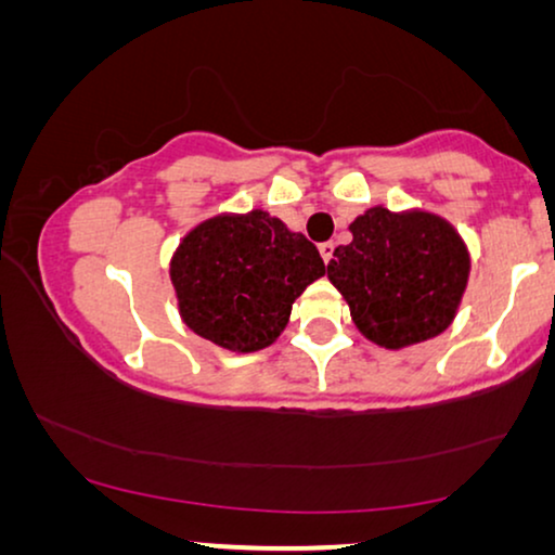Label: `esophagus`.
I'll list each match as a JSON object with an SVG mask.
<instances>
[{
	"label": "esophagus",
	"instance_id": "obj_1",
	"mask_svg": "<svg viewBox=\"0 0 555 555\" xmlns=\"http://www.w3.org/2000/svg\"><path fill=\"white\" fill-rule=\"evenodd\" d=\"M319 254H322L324 263H330V261H332V256H334V244H332V241H326V244L319 246Z\"/></svg>",
	"mask_w": 555,
	"mask_h": 555
}]
</instances>
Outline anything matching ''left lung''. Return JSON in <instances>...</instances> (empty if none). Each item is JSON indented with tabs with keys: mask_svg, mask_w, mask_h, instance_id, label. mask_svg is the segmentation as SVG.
I'll use <instances>...</instances> for the list:
<instances>
[{
	"mask_svg": "<svg viewBox=\"0 0 555 555\" xmlns=\"http://www.w3.org/2000/svg\"><path fill=\"white\" fill-rule=\"evenodd\" d=\"M334 248L326 276L374 345L404 349L455 322L470 279V251L448 218L423 208H366Z\"/></svg>",
	"mask_w": 555,
	"mask_h": 555,
	"instance_id": "left-lung-1",
	"label": "left lung"
}]
</instances>
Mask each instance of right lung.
<instances>
[{
    "mask_svg": "<svg viewBox=\"0 0 555 555\" xmlns=\"http://www.w3.org/2000/svg\"><path fill=\"white\" fill-rule=\"evenodd\" d=\"M322 276L317 246L263 208L206 218L170 256L183 324L236 354L274 345L294 301Z\"/></svg>",
    "mask_w": 555,
    "mask_h": 555,
    "instance_id": "add662e5",
    "label": "right lung"
}]
</instances>
